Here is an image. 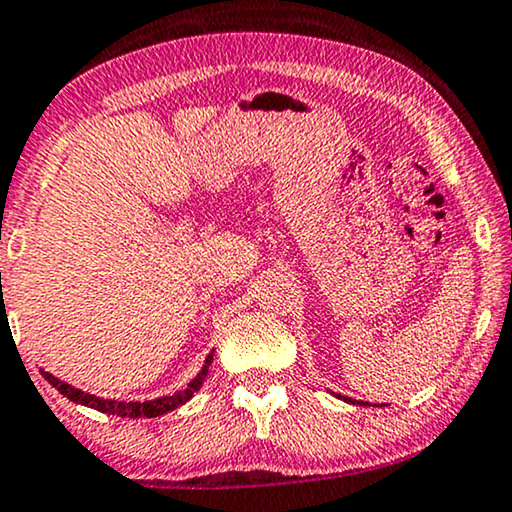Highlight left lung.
<instances>
[{
  "label": "left lung",
  "mask_w": 512,
  "mask_h": 512,
  "mask_svg": "<svg viewBox=\"0 0 512 512\" xmlns=\"http://www.w3.org/2000/svg\"><path fill=\"white\" fill-rule=\"evenodd\" d=\"M345 401H347V403H359V401H354V398H347V396H345ZM359 405H368V403H363V401H361Z\"/></svg>",
  "instance_id": "left-lung-1"
}]
</instances>
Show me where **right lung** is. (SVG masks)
Wrapping results in <instances>:
<instances>
[{
    "instance_id": "add662e5",
    "label": "right lung",
    "mask_w": 512,
    "mask_h": 512,
    "mask_svg": "<svg viewBox=\"0 0 512 512\" xmlns=\"http://www.w3.org/2000/svg\"><path fill=\"white\" fill-rule=\"evenodd\" d=\"M212 356L214 352L207 356L205 366H202V370L198 375H195V380L188 384V387L184 391H177V394L172 396H163V398H153V401H111V398H100V396H93V394H83L81 389L72 387V384H65L60 382L58 377L46 373V370H41V375L46 377L48 382L53 384L55 389L60 391L62 396H67L69 401L74 403H81V405H88V408L93 410H100V412H107V415H118V417H130V419H137V417H160L165 415V412L170 410H177L179 405H184L186 401H191L195 391H198L202 387V382H205L207 377V370L209 366H212Z\"/></svg>"
}]
</instances>
